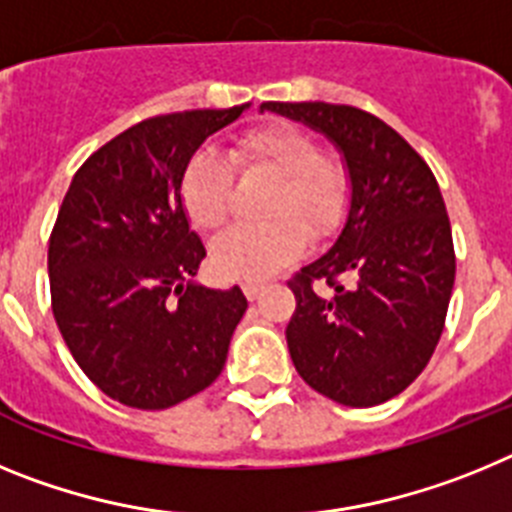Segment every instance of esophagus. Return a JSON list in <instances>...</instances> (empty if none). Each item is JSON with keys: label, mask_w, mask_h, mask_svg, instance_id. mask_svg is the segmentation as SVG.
I'll list each match as a JSON object with an SVG mask.
<instances>
[{"label": "esophagus", "mask_w": 512, "mask_h": 512, "mask_svg": "<svg viewBox=\"0 0 512 512\" xmlns=\"http://www.w3.org/2000/svg\"><path fill=\"white\" fill-rule=\"evenodd\" d=\"M266 289V282H261V279H253V282H243V295L248 297V300H256V297H261V292Z\"/></svg>", "instance_id": "34e87169"}]
</instances>
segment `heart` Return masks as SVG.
<instances>
[{
  "label": "heart",
  "mask_w": 512,
  "mask_h": 512,
  "mask_svg": "<svg viewBox=\"0 0 512 512\" xmlns=\"http://www.w3.org/2000/svg\"><path fill=\"white\" fill-rule=\"evenodd\" d=\"M241 174L274 176L261 212L264 223L238 225L212 243V269L225 279H264L297 259L307 235L320 241L343 223L351 184L336 156L318 151L307 130L271 122L248 130L230 158L200 148L187 161L179 182L184 212L200 230L223 228L233 202V167Z\"/></svg>",
  "instance_id": "1"
}]
</instances>
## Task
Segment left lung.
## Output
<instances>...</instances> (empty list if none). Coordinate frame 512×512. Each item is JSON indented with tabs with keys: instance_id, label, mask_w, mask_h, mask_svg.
<instances>
[{
	"instance_id": "left-lung-1",
	"label": "left lung",
	"mask_w": 512,
	"mask_h": 512,
	"mask_svg": "<svg viewBox=\"0 0 512 512\" xmlns=\"http://www.w3.org/2000/svg\"><path fill=\"white\" fill-rule=\"evenodd\" d=\"M264 110L333 140L351 182L336 243L287 282L297 300L289 356L315 392L372 408L415 382L443 333L456 256L441 189L408 140L359 107L264 102Z\"/></svg>"
}]
</instances>
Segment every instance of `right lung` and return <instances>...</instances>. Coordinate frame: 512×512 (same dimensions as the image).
Segmentation results:
<instances>
[{"label": "right lung", "instance_id": "1", "mask_svg": "<svg viewBox=\"0 0 512 512\" xmlns=\"http://www.w3.org/2000/svg\"><path fill=\"white\" fill-rule=\"evenodd\" d=\"M246 107L148 117L94 151L63 197L48 243L53 318L81 372L128 408H171L223 372L248 302L192 282L207 251L179 182Z\"/></svg>", "mask_w": 512, "mask_h": 512}]
</instances>
